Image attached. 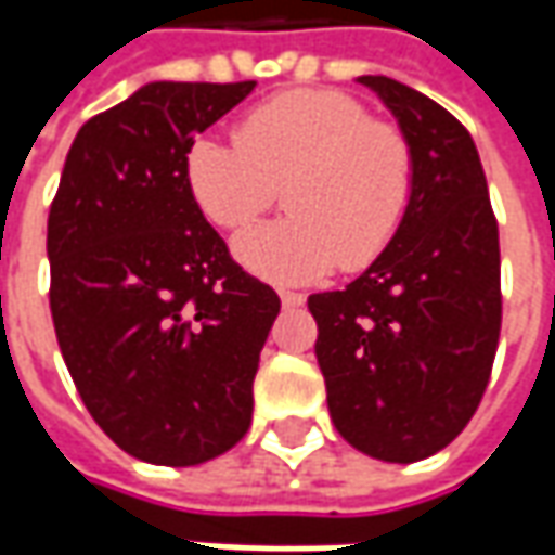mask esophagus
<instances>
[{
	"instance_id": "34e87169",
	"label": "esophagus",
	"mask_w": 555,
	"mask_h": 555,
	"mask_svg": "<svg viewBox=\"0 0 555 555\" xmlns=\"http://www.w3.org/2000/svg\"><path fill=\"white\" fill-rule=\"evenodd\" d=\"M306 302V296L302 293H289V289H281V306L284 309H299Z\"/></svg>"
}]
</instances>
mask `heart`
Masks as SVG:
<instances>
[{
  "mask_svg": "<svg viewBox=\"0 0 555 555\" xmlns=\"http://www.w3.org/2000/svg\"><path fill=\"white\" fill-rule=\"evenodd\" d=\"M184 182L219 228H241L278 197L287 216L234 237V256L271 284H311L339 266L367 268L392 244L414 201V147L336 89H293L253 107L237 144H188Z\"/></svg>",
  "mask_w": 555,
  "mask_h": 555,
  "instance_id": "b5f03b06",
  "label": "heart"
}]
</instances>
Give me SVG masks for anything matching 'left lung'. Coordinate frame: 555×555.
<instances>
[{
	"label": "left lung",
	"mask_w": 555,
	"mask_h": 555,
	"mask_svg": "<svg viewBox=\"0 0 555 555\" xmlns=\"http://www.w3.org/2000/svg\"><path fill=\"white\" fill-rule=\"evenodd\" d=\"M414 147V201L346 289L314 293L336 433L386 463L433 457L479 408L501 339V241L473 135L389 76H358Z\"/></svg>",
	"instance_id": "1"
}]
</instances>
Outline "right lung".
I'll return each instance as SVG.
<instances>
[{"instance_id":"obj_1","label":"right lung","mask_w":555,"mask_h":555,"mask_svg":"<svg viewBox=\"0 0 555 555\" xmlns=\"http://www.w3.org/2000/svg\"><path fill=\"white\" fill-rule=\"evenodd\" d=\"M253 86H141L76 132L49 209L64 364L92 420L144 463H206L253 420L281 299L231 259L184 182L188 144Z\"/></svg>"}]
</instances>
